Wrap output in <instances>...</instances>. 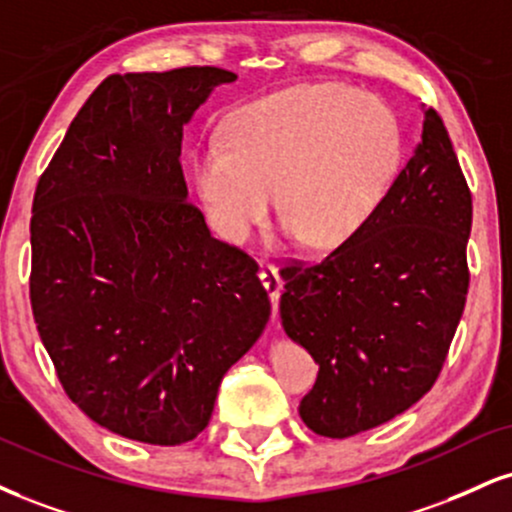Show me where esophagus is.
Here are the masks:
<instances>
[{"label":"esophagus","instance_id":"obj_1","mask_svg":"<svg viewBox=\"0 0 512 512\" xmlns=\"http://www.w3.org/2000/svg\"><path fill=\"white\" fill-rule=\"evenodd\" d=\"M260 279H262L264 291L269 293V300H272V310H274V317H276V312H279V298H281V291H283L279 269H276L274 264L262 262L260 264Z\"/></svg>","mask_w":512,"mask_h":512}]
</instances>
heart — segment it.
Here are the masks:
<instances>
[{
    "mask_svg": "<svg viewBox=\"0 0 512 512\" xmlns=\"http://www.w3.org/2000/svg\"><path fill=\"white\" fill-rule=\"evenodd\" d=\"M403 162V128L384 100L346 85H300L250 104L190 178L209 224L245 243L276 207L283 233L336 250L379 212Z\"/></svg>",
    "mask_w": 512,
    "mask_h": 512,
    "instance_id": "heart-1",
    "label": "heart"
}]
</instances>
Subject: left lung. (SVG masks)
<instances>
[{"label":"left lung","instance_id":"obj_1","mask_svg":"<svg viewBox=\"0 0 512 512\" xmlns=\"http://www.w3.org/2000/svg\"><path fill=\"white\" fill-rule=\"evenodd\" d=\"M470 229V188L427 109L422 143L365 229L322 262L281 269V324L319 365L300 400L312 432L348 439L432 389L465 310Z\"/></svg>","mask_w":512,"mask_h":512}]
</instances>
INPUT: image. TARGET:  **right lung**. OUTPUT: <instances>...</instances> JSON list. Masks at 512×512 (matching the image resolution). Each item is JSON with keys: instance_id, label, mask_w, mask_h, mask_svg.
<instances>
[{"instance_id": "add662e5", "label": "right lung", "mask_w": 512, "mask_h": 512, "mask_svg": "<svg viewBox=\"0 0 512 512\" xmlns=\"http://www.w3.org/2000/svg\"><path fill=\"white\" fill-rule=\"evenodd\" d=\"M217 66L104 78L40 176L30 305L66 396L123 439L178 446L272 315L257 262L188 202L183 126Z\"/></svg>"}]
</instances>
